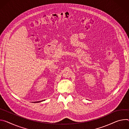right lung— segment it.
<instances>
[{"mask_svg":"<svg viewBox=\"0 0 129 129\" xmlns=\"http://www.w3.org/2000/svg\"><path fill=\"white\" fill-rule=\"evenodd\" d=\"M39 101V102H34V103H39V102H42V101Z\"/></svg>","mask_w":129,"mask_h":129,"instance_id":"right-lung-1","label":"right lung"}]
</instances>
